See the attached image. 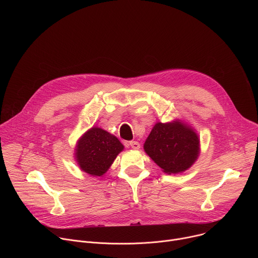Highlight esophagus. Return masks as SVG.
<instances>
[{"label":"esophagus","mask_w":258,"mask_h":258,"mask_svg":"<svg viewBox=\"0 0 258 258\" xmlns=\"http://www.w3.org/2000/svg\"><path fill=\"white\" fill-rule=\"evenodd\" d=\"M126 145L127 146H130V147H132L133 149H140V144H139V142H136V141H131V142H127L126 143Z\"/></svg>","instance_id":"1"}]
</instances>
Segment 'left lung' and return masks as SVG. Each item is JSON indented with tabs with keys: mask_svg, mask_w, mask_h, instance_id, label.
I'll return each mask as SVG.
<instances>
[{
	"mask_svg": "<svg viewBox=\"0 0 258 258\" xmlns=\"http://www.w3.org/2000/svg\"><path fill=\"white\" fill-rule=\"evenodd\" d=\"M144 150L165 173H180L190 168L200 153L195 131L180 120L157 122L144 144Z\"/></svg>",
	"mask_w": 258,
	"mask_h": 258,
	"instance_id": "1",
	"label": "left lung"
}]
</instances>
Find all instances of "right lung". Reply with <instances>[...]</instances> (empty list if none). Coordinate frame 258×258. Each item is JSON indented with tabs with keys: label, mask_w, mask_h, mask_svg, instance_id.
<instances>
[{
	"label": "right lung",
	"mask_w": 258,
	"mask_h": 258,
	"mask_svg": "<svg viewBox=\"0 0 258 258\" xmlns=\"http://www.w3.org/2000/svg\"><path fill=\"white\" fill-rule=\"evenodd\" d=\"M123 148L124 146L115 136L94 126L78 141L76 159L83 171L101 176L111 166Z\"/></svg>",
	"instance_id": "obj_1"
}]
</instances>
